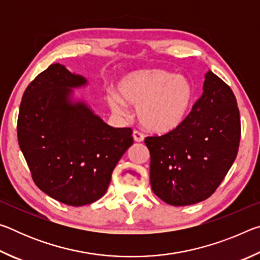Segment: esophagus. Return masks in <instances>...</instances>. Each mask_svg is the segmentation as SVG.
Instances as JSON below:
<instances>
[{
    "label": "esophagus",
    "mask_w": 260,
    "mask_h": 260,
    "mask_svg": "<svg viewBox=\"0 0 260 260\" xmlns=\"http://www.w3.org/2000/svg\"><path fill=\"white\" fill-rule=\"evenodd\" d=\"M133 138H134L135 142H142V141L144 140V135L139 131H134L133 132Z\"/></svg>",
    "instance_id": "34e87169"
}]
</instances>
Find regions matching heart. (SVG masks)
Returning a JSON list of instances; mask_svg holds the SVG:
<instances>
[{
    "label": "heart",
    "instance_id": "heart-1",
    "mask_svg": "<svg viewBox=\"0 0 260 260\" xmlns=\"http://www.w3.org/2000/svg\"><path fill=\"white\" fill-rule=\"evenodd\" d=\"M118 90L125 102L138 107L141 124L155 133H167L181 125L193 100L187 78L162 70L131 73L118 83ZM122 100L117 95L108 98L112 111L125 116L127 108Z\"/></svg>",
    "mask_w": 260,
    "mask_h": 260
}]
</instances>
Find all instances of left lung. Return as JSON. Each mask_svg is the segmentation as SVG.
Segmentation results:
<instances>
[{"mask_svg":"<svg viewBox=\"0 0 260 260\" xmlns=\"http://www.w3.org/2000/svg\"><path fill=\"white\" fill-rule=\"evenodd\" d=\"M203 90L181 125L144 140L150 151L152 191L173 206L209 199L239 151L241 119L234 93L211 71Z\"/></svg>","mask_w":260,"mask_h":260,"instance_id":"1","label":"left lung"}]
</instances>
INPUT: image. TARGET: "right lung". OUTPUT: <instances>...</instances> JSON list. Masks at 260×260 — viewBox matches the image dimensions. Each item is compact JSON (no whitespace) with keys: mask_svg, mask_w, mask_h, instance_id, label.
I'll use <instances>...</instances> for the list:
<instances>
[{"mask_svg":"<svg viewBox=\"0 0 260 260\" xmlns=\"http://www.w3.org/2000/svg\"><path fill=\"white\" fill-rule=\"evenodd\" d=\"M86 79L64 65H50L21 99L17 136L35 184L61 203H94L108 190L111 174L133 144V131L105 124L85 103H72L70 88Z\"/></svg>","mask_w":260,"mask_h":260,"instance_id":"add662e5","label":"right lung"}]
</instances>
